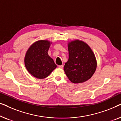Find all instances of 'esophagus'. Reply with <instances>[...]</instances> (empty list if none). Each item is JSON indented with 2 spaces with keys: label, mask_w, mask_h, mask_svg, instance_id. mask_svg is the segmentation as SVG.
<instances>
[{
  "label": "esophagus",
  "mask_w": 121,
  "mask_h": 121,
  "mask_svg": "<svg viewBox=\"0 0 121 121\" xmlns=\"http://www.w3.org/2000/svg\"><path fill=\"white\" fill-rule=\"evenodd\" d=\"M58 68H61V69L63 68V65H58Z\"/></svg>",
  "instance_id": "esophagus-1"
}]
</instances>
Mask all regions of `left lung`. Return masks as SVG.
<instances>
[{"instance_id":"8db88e82","label":"left lung","mask_w":121,"mask_h":121,"mask_svg":"<svg viewBox=\"0 0 121 121\" xmlns=\"http://www.w3.org/2000/svg\"><path fill=\"white\" fill-rule=\"evenodd\" d=\"M69 59L64 70L69 80L81 83L92 77L96 69V60L90 47L82 41L75 40L68 44Z\"/></svg>"}]
</instances>
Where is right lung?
I'll use <instances>...</instances> for the list:
<instances>
[{
    "label": "right lung",
    "instance_id": "add662e5",
    "mask_svg": "<svg viewBox=\"0 0 121 121\" xmlns=\"http://www.w3.org/2000/svg\"><path fill=\"white\" fill-rule=\"evenodd\" d=\"M50 43L45 40L39 41L31 46L26 52L25 64L27 70L38 79L47 77L57 67L48 54Z\"/></svg>",
    "mask_w": 121,
    "mask_h": 121
}]
</instances>
